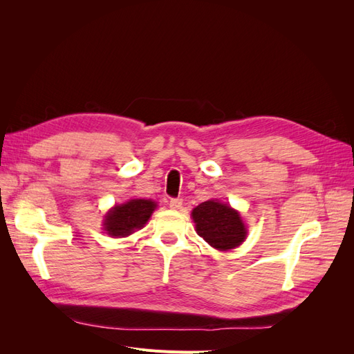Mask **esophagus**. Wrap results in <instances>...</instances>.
Returning a JSON list of instances; mask_svg holds the SVG:
<instances>
[{
  "mask_svg": "<svg viewBox=\"0 0 354 354\" xmlns=\"http://www.w3.org/2000/svg\"><path fill=\"white\" fill-rule=\"evenodd\" d=\"M181 205H183V199H181V198H173L169 201V208L171 209H180Z\"/></svg>",
  "mask_w": 354,
  "mask_h": 354,
  "instance_id": "34e87169",
  "label": "esophagus"
}]
</instances>
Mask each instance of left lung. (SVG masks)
I'll return each mask as SVG.
<instances>
[{
    "mask_svg": "<svg viewBox=\"0 0 354 354\" xmlns=\"http://www.w3.org/2000/svg\"><path fill=\"white\" fill-rule=\"evenodd\" d=\"M196 233L218 251H229L239 246L246 238V226L241 214L227 203L205 201L192 211Z\"/></svg>",
    "mask_w": 354,
    "mask_h": 354,
    "instance_id": "left-lung-1",
    "label": "left lung"
}]
</instances>
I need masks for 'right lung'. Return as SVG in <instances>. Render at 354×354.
<instances>
[{
	"label": "right lung",
	"mask_w": 354,
	"mask_h": 354,
	"mask_svg": "<svg viewBox=\"0 0 354 354\" xmlns=\"http://www.w3.org/2000/svg\"><path fill=\"white\" fill-rule=\"evenodd\" d=\"M155 208L156 202L151 199H130L121 205H115L106 214L103 227L112 238H125L142 229Z\"/></svg>",
	"instance_id": "add662e5"
}]
</instances>
